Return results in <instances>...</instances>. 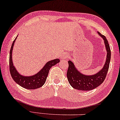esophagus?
<instances>
[{
    "instance_id": "34e87169",
    "label": "esophagus",
    "mask_w": 120,
    "mask_h": 120,
    "mask_svg": "<svg viewBox=\"0 0 120 120\" xmlns=\"http://www.w3.org/2000/svg\"><path fill=\"white\" fill-rule=\"evenodd\" d=\"M69 55H68V54H66V53H64V54H63L62 56H61V58L62 59H67L68 58V56Z\"/></svg>"
}]
</instances>
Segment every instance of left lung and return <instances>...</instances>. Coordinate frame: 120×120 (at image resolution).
Returning a JSON list of instances; mask_svg holds the SVG:
<instances>
[{
  "label": "left lung",
  "mask_w": 120,
  "mask_h": 120,
  "mask_svg": "<svg viewBox=\"0 0 120 120\" xmlns=\"http://www.w3.org/2000/svg\"><path fill=\"white\" fill-rule=\"evenodd\" d=\"M104 40L107 50V58L104 68L97 74L92 75H82L75 68L73 62L69 60V67L67 71V78L69 82L73 88L82 91H89L94 89L104 82L109 69L111 52L109 44L104 35L98 32Z\"/></svg>",
  "instance_id": "1"
}]
</instances>
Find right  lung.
I'll list each match as a JSON object with an SVG mask.
<instances>
[{
	"label": "right lung",
	"instance_id": "obj_1",
	"mask_svg": "<svg viewBox=\"0 0 120 120\" xmlns=\"http://www.w3.org/2000/svg\"><path fill=\"white\" fill-rule=\"evenodd\" d=\"M16 38L13 42L10 52L9 63H10V72L11 76L13 79L15 81V82L26 89L34 90L41 87L45 83L50 69L51 68V66L56 65L57 63L60 62V60L55 59V60H53L47 62L43 69L41 70V71L32 76L25 77L20 75L16 71L12 62V50Z\"/></svg>",
	"mask_w": 120,
	"mask_h": 120
}]
</instances>
